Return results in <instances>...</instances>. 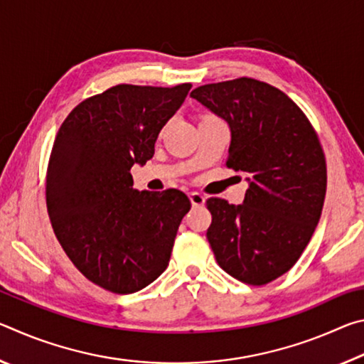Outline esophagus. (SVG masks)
<instances>
[{
    "instance_id": "1",
    "label": "esophagus",
    "mask_w": 364,
    "mask_h": 364,
    "mask_svg": "<svg viewBox=\"0 0 364 364\" xmlns=\"http://www.w3.org/2000/svg\"><path fill=\"white\" fill-rule=\"evenodd\" d=\"M189 200H191V204H193V207H202L205 204V197L199 193H191Z\"/></svg>"
}]
</instances>
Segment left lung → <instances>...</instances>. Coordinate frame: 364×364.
<instances>
[{
	"instance_id": "1",
	"label": "left lung",
	"mask_w": 364,
	"mask_h": 364,
	"mask_svg": "<svg viewBox=\"0 0 364 364\" xmlns=\"http://www.w3.org/2000/svg\"><path fill=\"white\" fill-rule=\"evenodd\" d=\"M191 96L231 130L226 167L249 173L244 204L207 199V239L228 274L264 286L291 269L321 217L328 170L318 133L281 90L241 77L202 85Z\"/></svg>"
}]
</instances>
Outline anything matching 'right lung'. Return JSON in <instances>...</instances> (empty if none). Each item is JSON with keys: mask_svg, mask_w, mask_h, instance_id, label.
<instances>
[{"mask_svg": "<svg viewBox=\"0 0 364 364\" xmlns=\"http://www.w3.org/2000/svg\"><path fill=\"white\" fill-rule=\"evenodd\" d=\"M191 83L115 85L73 107L54 139L46 207L54 234L86 279L133 294L168 267L188 196L133 189L130 170L154 156L165 123Z\"/></svg>", "mask_w": 364, "mask_h": 364, "instance_id": "1", "label": "right lung"}]
</instances>
